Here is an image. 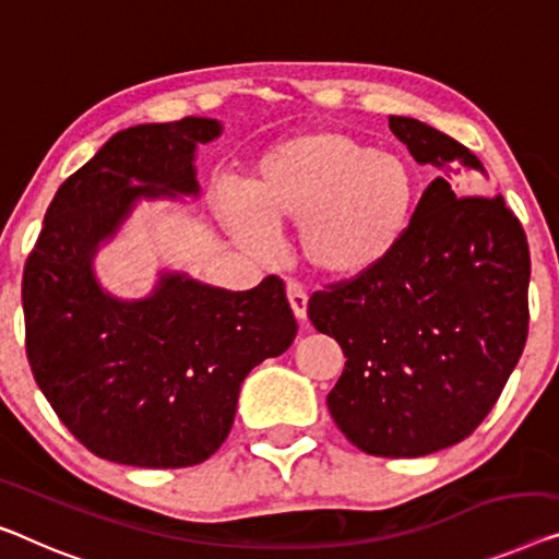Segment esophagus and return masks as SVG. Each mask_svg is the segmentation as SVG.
<instances>
[{
  "instance_id": "34e87169",
  "label": "esophagus",
  "mask_w": 559,
  "mask_h": 559,
  "mask_svg": "<svg viewBox=\"0 0 559 559\" xmlns=\"http://www.w3.org/2000/svg\"><path fill=\"white\" fill-rule=\"evenodd\" d=\"M286 296H288V304H290V308H294L296 319H298V321H306V306H308V294H306V288H304L301 283H298V281H288V286H286Z\"/></svg>"
}]
</instances>
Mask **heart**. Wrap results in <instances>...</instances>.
I'll return each mask as SVG.
<instances>
[{
  "mask_svg": "<svg viewBox=\"0 0 559 559\" xmlns=\"http://www.w3.org/2000/svg\"><path fill=\"white\" fill-rule=\"evenodd\" d=\"M419 182L402 155L338 130L290 138L263 155L246 193L218 190L215 211L248 251L269 253V228H301L308 269L352 281L379 269L409 230Z\"/></svg>",
  "mask_w": 559,
  "mask_h": 559,
  "instance_id": "obj_1",
  "label": "heart"
}]
</instances>
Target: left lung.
Wrapping results in <instances>:
<instances>
[{
  "mask_svg": "<svg viewBox=\"0 0 559 559\" xmlns=\"http://www.w3.org/2000/svg\"><path fill=\"white\" fill-rule=\"evenodd\" d=\"M389 128L416 163L481 170L429 124L391 115ZM527 288V236L504 198H456L431 180L379 269L308 301L316 331L346 356L326 399L336 427L373 456H424L469 437L522 356Z\"/></svg>",
  "mask_w": 559,
  "mask_h": 559,
  "instance_id": "left-lung-1",
  "label": "left lung"
}]
</instances>
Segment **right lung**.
I'll list each match as a JSON object with an SVG mask.
<instances>
[{"instance_id":"obj_1","label":"right lung","mask_w":559,"mask_h":559,"mask_svg":"<svg viewBox=\"0 0 559 559\" xmlns=\"http://www.w3.org/2000/svg\"><path fill=\"white\" fill-rule=\"evenodd\" d=\"M221 122L182 118L112 135L67 178L24 263V346L37 386L72 437L103 460L178 469L218 452L253 366L296 338L286 286L223 290L165 273L145 301L93 276L99 240L138 198L198 193L195 145Z\"/></svg>"}]
</instances>
